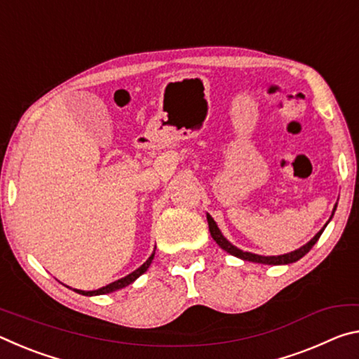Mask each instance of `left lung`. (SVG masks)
Instances as JSON below:
<instances>
[{
  "label": "left lung",
  "mask_w": 359,
  "mask_h": 359,
  "mask_svg": "<svg viewBox=\"0 0 359 359\" xmlns=\"http://www.w3.org/2000/svg\"><path fill=\"white\" fill-rule=\"evenodd\" d=\"M336 208H337V204L334 205L331 218H332V215H334V212H336ZM331 218H330V220H327V223L331 222ZM208 223H209V231H210L212 239H214V241L217 242V244L223 248L224 252H228L229 255H233V257H238V258L244 259V261H252V263H259V264H272V266L290 264V263H296L297 259H301V258L304 257V255L311 252V248H312L315 244H317V241L320 239L321 233H323L325 228H326V224H327V223H326L325 226L321 228V229L318 231V233L315 234L313 238L307 242L306 245L299 247V248H297V250L290 252V253H285V255H277V257H264V255H257V253H252V252H244V250H241V248H238L236 245L231 244V242L222 234L220 228L217 226L215 220H214V218H212L209 214H208Z\"/></svg>",
  "instance_id": "obj_1"
}]
</instances>
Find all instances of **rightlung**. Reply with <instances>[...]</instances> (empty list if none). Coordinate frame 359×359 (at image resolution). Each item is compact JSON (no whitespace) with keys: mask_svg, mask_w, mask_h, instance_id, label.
I'll return each mask as SVG.
<instances>
[{"mask_svg":"<svg viewBox=\"0 0 359 359\" xmlns=\"http://www.w3.org/2000/svg\"><path fill=\"white\" fill-rule=\"evenodd\" d=\"M154 257H155V250H154V253L150 255L149 259L145 261V263H144L142 266H139L136 271H133L131 274L125 276V277H121V278H118V280H115V282H112V283H109V285H106V287H102V288H100V290H93V291H82V290H76V288H74V291H76V293H79V294H83V296H98V294H107V293H112V291H117V290H121V288L128 287L130 283L135 282L137 277H141V276L144 274V272L149 269V266L151 264V259H154Z\"/></svg>","mask_w":359,"mask_h":359,"instance_id":"obj_1","label":"right lung"}]
</instances>
